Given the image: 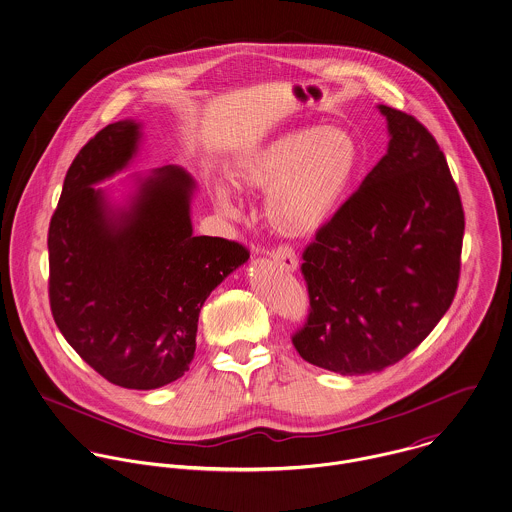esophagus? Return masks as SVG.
Wrapping results in <instances>:
<instances>
[{"instance_id":"34e87169","label":"esophagus","mask_w":512,"mask_h":512,"mask_svg":"<svg viewBox=\"0 0 512 512\" xmlns=\"http://www.w3.org/2000/svg\"><path fill=\"white\" fill-rule=\"evenodd\" d=\"M273 259L286 271H296L298 269V257L292 251V247H288V245H278V247H275L273 249Z\"/></svg>"}]
</instances>
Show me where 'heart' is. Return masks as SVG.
<instances>
[{
    "instance_id": "1",
    "label": "heart",
    "mask_w": 512,
    "mask_h": 512,
    "mask_svg": "<svg viewBox=\"0 0 512 512\" xmlns=\"http://www.w3.org/2000/svg\"><path fill=\"white\" fill-rule=\"evenodd\" d=\"M362 167L353 132L337 126H306L280 134L237 161V183L269 191L267 216L286 236H308L327 226L343 208ZM232 187L218 183L216 200L232 208Z\"/></svg>"
}]
</instances>
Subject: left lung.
Segmentation results:
<instances>
[{
    "label": "left lung",
    "instance_id": "obj_1",
    "mask_svg": "<svg viewBox=\"0 0 512 512\" xmlns=\"http://www.w3.org/2000/svg\"><path fill=\"white\" fill-rule=\"evenodd\" d=\"M388 154L302 253L310 310L292 345L310 364L360 376L415 351L458 290L464 208L433 134L380 105Z\"/></svg>",
    "mask_w": 512,
    "mask_h": 512
}]
</instances>
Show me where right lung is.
Segmentation results:
<instances>
[{"label":"right lung","mask_w":512,"mask_h":512,"mask_svg":"<svg viewBox=\"0 0 512 512\" xmlns=\"http://www.w3.org/2000/svg\"><path fill=\"white\" fill-rule=\"evenodd\" d=\"M138 138L134 120H118L72 161L48 228V298L60 333L97 374L156 390L189 370L204 300L249 251L193 236L195 181L181 167L154 171L128 210L107 208L91 185L126 167Z\"/></svg>","instance_id":"right-lung-1"}]
</instances>
